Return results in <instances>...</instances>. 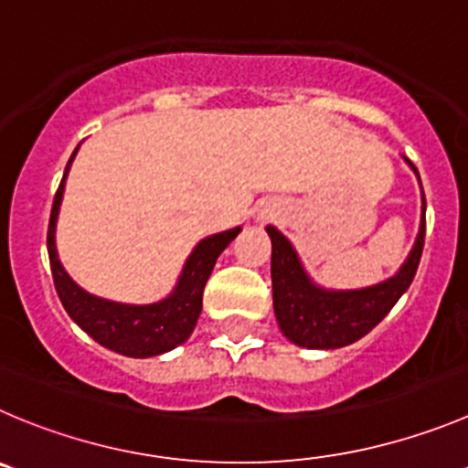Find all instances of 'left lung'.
I'll return each mask as SVG.
<instances>
[{"mask_svg": "<svg viewBox=\"0 0 468 468\" xmlns=\"http://www.w3.org/2000/svg\"><path fill=\"white\" fill-rule=\"evenodd\" d=\"M407 163L411 165V160ZM411 170L416 172L413 165ZM266 231L273 246L271 282H273V310L280 331L298 346L337 349L367 335L411 284L425 246V195H422L420 231L402 269L393 278L365 289L333 292V289L317 287L305 273L292 243L275 227L269 225Z\"/></svg>", "mask_w": 468, "mask_h": 468, "instance_id": "obj_1", "label": "left lung"}]
</instances>
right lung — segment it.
I'll return each instance as SVG.
<instances>
[{
    "label": "right lung",
    "mask_w": 468,
    "mask_h": 468,
    "mask_svg": "<svg viewBox=\"0 0 468 468\" xmlns=\"http://www.w3.org/2000/svg\"><path fill=\"white\" fill-rule=\"evenodd\" d=\"M75 154L78 149L73 151L69 165H66L64 179L57 188L55 202H52L50 225H48V255H50L52 280H55L61 305L87 335H91L105 349H112L122 356L149 358V356L165 354V351L184 345L202 313L204 284L216 266V260L237 239L241 227L220 231V234H213V237L199 241L181 271L175 292L158 303L126 305L93 296L70 280L55 248V227L61 197H64V181L69 176Z\"/></svg>",
    "instance_id": "1"
}]
</instances>
